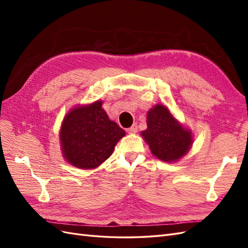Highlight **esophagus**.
Listing matches in <instances>:
<instances>
[{
  "instance_id": "obj_1",
  "label": "esophagus",
  "mask_w": 248,
  "mask_h": 248,
  "mask_svg": "<svg viewBox=\"0 0 248 248\" xmlns=\"http://www.w3.org/2000/svg\"><path fill=\"white\" fill-rule=\"evenodd\" d=\"M138 124H133L130 128H128L127 129V132L128 133H136V132H138Z\"/></svg>"
}]
</instances>
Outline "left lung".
I'll return each mask as SVG.
<instances>
[{
    "label": "left lung",
    "mask_w": 248,
    "mask_h": 248,
    "mask_svg": "<svg viewBox=\"0 0 248 248\" xmlns=\"http://www.w3.org/2000/svg\"><path fill=\"white\" fill-rule=\"evenodd\" d=\"M140 136L152 154L162 161L175 162L182 158L193 144V134L163 104H156L147 114V129Z\"/></svg>",
    "instance_id": "8db88e82"
}]
</instances>
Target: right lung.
Wrapping results in <instances>:
<instances>
[{"instance_id": "add662e5", "label": "right lung", "mask_w": 248, "mask_h": 248, "mask_svg": "<svg viewBox=\"0 0 248 248\" xmlns=\"http://www.w3.org/2000/svg\"><path fill=\"white\" fill-rule=\"evenodd\" d=\"M125 134L102 108V100H97L67 112L59 137L67 162L78 169L92 170L108 158Z\"/></svg>"}]
</instances>
